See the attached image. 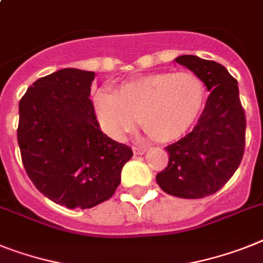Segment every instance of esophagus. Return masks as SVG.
<instances>
[{
    "label": "esophagus",
    "mask_w": 263,
    "mask_h": 263,
    "mask_svg": "<svg viewBox=\"0 0 263 263\" xmlns=\"http://www.w3.org/2000/svg\"><path fill=\"white\" fill-rule=\"evenodd\" d=\"M145 151H147V148H145V147H134V152H135V155H143Z\"/></svg>",
    "instance_id": "obj_1"
}]
</instances>
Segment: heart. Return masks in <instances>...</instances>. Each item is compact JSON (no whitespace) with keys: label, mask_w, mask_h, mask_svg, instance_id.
Here are the masks:
<instances>
[{"label":"heart","mask_w":263,"mask_h":263,"mask_svg":"<svg viewBox=\"0 0 263 263\" xmlns=\"http://www.w3.org/2000/svg\"><path fill=\"white\" fill-rule=\"evenodd\" d=\"M206 88L193 72L152 73L123 83L114 93L100 90L93 100L103 131L123 139L134 131L138 118L152 138L170 142L195 124L204 105Z\"/></svg>","instance_id":"heart-1"}]
</instances>
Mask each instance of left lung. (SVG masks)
I'll return each mask as SVG.
<instances>
[{"mask_svg": "<svg viewBox=\"0 0 263 263\" xmlns=\"http://www.w3.org/2000/svg\"><path fill=\"white\" fill-rule=\"evenodd\" d=\"M175 61L199 76L210 95L193 131L165 147L168 165L156 182L170 195L198 199L217 193L239 167L246 118L237 80L223 65L193 54Z\"/></svg>", "mask_w": 263, "mask_h": 263, "instance_id": "left-lung-1", "label": "left lung"}]
</instances>
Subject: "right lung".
Segmentation results:
<instances>
[{
	"mask_svg": "<svg viewBox=\"0 0 263 263\" xmlns=\"http://www.w3.org/2000/svg\"><path fill=\"white\" fill-rule=\"evenodd\" d=\"M95 72L65 68L41 77L20 100L25 171L40 193L68 209L109 199L132 149L103 134L90 101Z\"/></svg>",
	"mask_w": 263,
	"mask_h": 263,
	"instance_id": "1",
	"label": "right lung"
}]
</instances>
